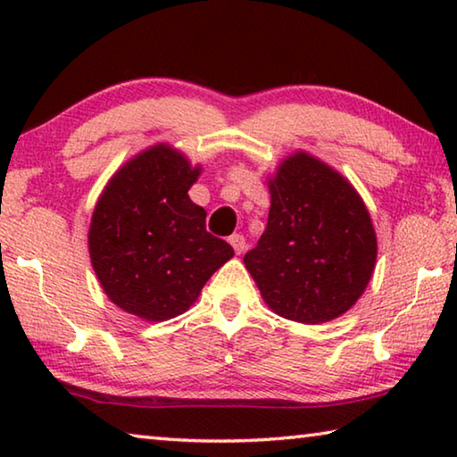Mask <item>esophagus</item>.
Wrapping results in <instances>:
<instances>
[{
  "label": "esophagus",
  "mask_w": 457,
  "mask_h": 457,
  "mask_svg": "<svg viewBox=\"0 0 457 457\" xmlns=\"http://www.w3.org/2000/svg\"><path fill=\"white\" fill-rule=\"evenodd\" d=\"M229 244H231V247H234V252L236 253H244L245 252V237L244 236H239V234H234L229 237Z\"/></svg>",
  "instance_id": "esophagus-1"
}]
</instances>
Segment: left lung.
<instances>
[{"mask_svg": "<svg viewBox=\"0 0 457 457\" xmlns=\"http://www.w3.org/2000/svg\"><path fill=\"white\" fill-rule=\"evenodd\" d=\"M268 226L244 256L270 311L320 324L362 296L377 262V234L365 201L337 169L306 151L268 177Z\"/></svg>", "mask_w": 457, "mask_h": 457, "instance_id": "1", "label": "left lung"}]
</instances>
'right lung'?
<instances>
[{"instance_id":"right-lung-1","label":"right lung","mask_w":457,"mask_h":457,"mask_svg":"<svg viewBox=\"0 0 457 457\" xmlns=\"http://www.w3.org/2000/svg\"><path fill=\"white\" fill-rule=\"evenodd\" d=\"M201 175L173 145L129 159L104 185L92 212L88 253L100 288L120 311L163 322L189 311L234 250L205 229L189 199Z\"/></svg>"}]
</instances>
